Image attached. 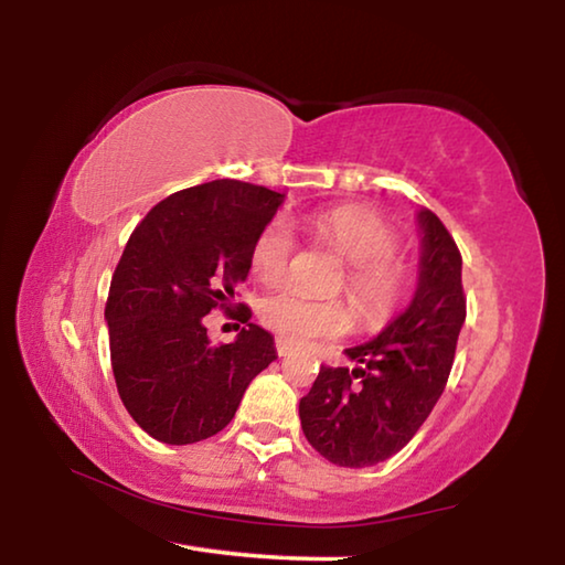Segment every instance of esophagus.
I'll return each instance as SVG.
<instances>
[{
    "mask_svg": "<svg viewBox=\"0 0 565 565\" xmlns=\"http://www.w3.org/2000/svg\"><path fill=\"white\" fill-rule=\"evenodd\" d=\"M274 347H276V353H279V356H291V353H294V347H291V343H289V341H284V339H276Z\"/></svg>",
    "mask_w": 565,
    "mask_h": 565,
    "instance_id": "1",
    "label": "esophagus"
}]
</instances>
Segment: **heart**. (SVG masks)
<instances>
[{
    "mask_svg": "<svg viewBox=\"0 0 565 565\" xmlns=\"http://www.w3.org/2000/svg\"><path fill=\"white\" fill-rule=\"evenodd\" d=\"M313 238L333 248L347 269L333 284L347 291L351 303L369 323L394 317L404 303L411 284L406 262L396 256L398 234L386 218L361 206H337L303 218ZM296 236L289 218L276 216L256 234L252 244V271L262 281H279L289 271ZM259 319L269 331L289 343H306L319 337H341L351 327V309L341 299H311L291 286L274 289L259 301Z\"/></svg>",
    "mask_w": 565,
    "mask_h": 565,
    "instance_id": "1",
    "label": "heart"
}]
</instances>
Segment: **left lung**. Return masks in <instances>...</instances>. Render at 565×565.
Returning <instances> with one entry per match:
<instances>
[{"instance_id": "left-lung-1", "label": "left lung", "mask_w": 565, "mask_h": 565, "mask_svg": "<svg viewBox=\"0 0 565 565\" xmlns=\"http://www.w3.org/2000/svg\"><path fill=\"white\" fill-rule=\"evenodd\" d=\"M420 274L408 309L374 341L321 366L301 398L303 436L331 463L363 468L398 454L441 398L466 321L461 252L434 212H418Z\"/></svg>"}]
</instances>
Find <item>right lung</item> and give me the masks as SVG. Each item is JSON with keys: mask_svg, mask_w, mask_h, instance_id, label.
Here are the masks:
<instances>
[{"mask_svg": "<svg viewBox=\"0 0 565 565\" xmlns=\"http://www.w3.org/2000/svg\"><path fill=\"white\" fill-rule=\"evenodd\" d=\"M284 194L236 179L181 189L134 228L111 276L104 319L111 371L129 416L161 444L214 436L234 418L246 386L276 359L274 337L234 306L256 234ZM233 310L247 323L214 348L203 317Z\"/></svg>", "mask_w": 565, "mask_h": 565, "instance_id": "obj_1", "label": "right lung"}]
</instances>
